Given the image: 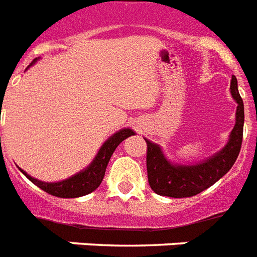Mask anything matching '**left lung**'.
Returning a JSON list of instances; mask_svg holds the SVG:
<instances>
[{
	"instance_id": "obj_1",
	"label": "left lung",
	"mask_w": 257,
	"mask_h": 257,
	"mask_svg": "<svg viewBox=\"0 0 257 257\" xmlns=\"http://www.w3.org/2000/svg\"><path fill=\"white\" fill-rule=\"evenodd\" d=\"M231 94L237 104L235 126L229 133L227 144L215 155L196 164H179L168 160L159 144L147 141V171L148 181L155 193L168 197H191L219 181L235 164L239 156L244 126V104L237 89V80H231Z\"/></svg>"
}]
</instances>
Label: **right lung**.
<instances>
[{
	"mask_svg": "<svg viewBox=\"0 0 257 257\" xmlns=\"http://www.w3.org/2000/svg\"><path fill=\"white\" fill-rule=\"evenodd\" d=\"M37 60L38 58H36L32 62V65ZM133 135H135V132L131 128H122L120 131H117L116 133H113L112 136L109 137L108 140L101 145V148L98 149L96 157L93 159L92 163L86 168L77 172L76 175L70 176L68 179L57 181V183H45V181H41V180L32 177L25 171H22L21 168H20V171L32 183L36 184L38 188H41L42 191L48 192L50 195L57 196V197H64V199L81 197V196L88 195V193H90V192L98 188V185H100L102 179H104L105 171H106V167H108V163L110 160V157H112L113 152H114V149L125 139H128L129 136H133Z\"/></svg>",
	"mask_w": 257,
	"mask_h": 257,
	"instance_id": "1",
	"label": "right lung"
}]
</instances>
